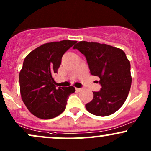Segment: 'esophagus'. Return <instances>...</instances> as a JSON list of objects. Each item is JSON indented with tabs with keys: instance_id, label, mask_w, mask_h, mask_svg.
I'll return each instance as SVG.
<instances>
[{
	"instance_id": "obj_1",
	"label": "esophagus",
	"mask_w": 151,
	"mask_h": 151,
	"mask_svg": "<svg viewBox=\"0 0 151 151\" xmlns=\"http://www.w3.org/2000/svg\"><path fill=\"white\" fill-rule=\"evenodd\" d=\"M81 90H82V88H76V91H78V92L81 91Z\"/></svg>"
}]
</instances>
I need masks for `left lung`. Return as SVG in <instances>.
Here are the masks:
<instances>
[{
  "label": "left lung",
  "instance_id": "8db88e82",
  "mask_svg": "<svg viewBox=\"0 0 151 151\" xmlns=\"http://www.w3.org/2000/svg\"><path fill=\"white\" fill-rule=\"evenodd\" d=\"M77 49L86 58L91 74L100 78L102 88L93 92V100L86 103L87 111L105 117L122 106L132 84L130 62L120 48L105 43L79 41Z\"/></svg>",
  "mask_w": 151,
  "mask_h": 151
}]
</instances>
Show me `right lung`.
Returning <instances> with one entry per match:
<instances>
[{
  "label": "right lung",
  "mask_w": 151,
  "mask_h": 151,
  "mask_svg": "<svg viewBox=\"0 0 151 151\" xmlns=\"http://www.w3.org/2000/svg\"><path fill=\"white\" fill-rule=\"evenodd\" d=\"M76 43L63 40L44 43L24 58L19 75L20 94L27 109L36 117L49 119L60 115L65 110L68 96L75 91L73 86L56 88L53 76L63 55Z\"/></svg>",
  "instance_id": "obj_1"
}]
</instances>
